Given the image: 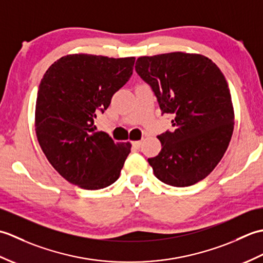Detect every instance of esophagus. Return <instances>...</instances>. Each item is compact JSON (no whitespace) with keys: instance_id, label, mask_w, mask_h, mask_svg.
Returning a JSON list of instances; mask_svg holds the SVG:
<instances>
[{"instance_id":"1","label":"esophagus","mask_w":263,"mask_h":263,"mask_svg":"<svg viewBox=\"0 0 263 263\" xmlns=\"http://www.w3.org/2000/svg\"><path fill=\"white\" fill-rule=\"evenodd\" d=\"M141 144H142V141H133V142H132V146L135 147V148H137V149L140 148Z\"/></svg>"}]
</instances>
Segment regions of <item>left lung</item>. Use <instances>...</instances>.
<instances>
[{"label":"left lung","instance_id":"left-lung-1","mask_svg":"<svg viewBox=\"0 0 263 263\" xmlns=\"http://www.w3.org/2000/svg\"><path fill=\"white\" fill-rule=\"evenodd\" d=\"M136 71L152 88L161 114L174 116L175 130L157 137L160 153L148 158L155 176L176 187L203 180L233 135L234 109L224 74L203 55L182 52L139 58Z\"/></svg>","mask_w":263,"mask_h":263}]
</instances>
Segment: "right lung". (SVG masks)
I'll list each match as a JSON object with an SVG mask.
<instances>
[{"label": "right lung", "instance_id": "right-lung-1", "mask_svg": "<svg viewBox=\"0 0 263 263\" xmlns=\"http://www.w3.org/2000/svg\"><path fill=\"white\" fill-rule=\"evenodd\" d=\"M135 58L72 54L49 66L38 88L36 135L43 153L66 181L86 190L113 184L131 144L95 132L93 120L130 79Z\"/></svg>", "mask_w": 263, "mask_h": 263}]
</instances>
